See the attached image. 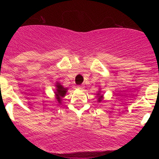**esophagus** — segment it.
Wrapping results in <instances>:
<instances>
[{
    "instance_id": "obj_1",
    "label": "esophagus",
    "mask_w": 159,
    "mask_h": 159,
    "mask_svg": "<svg viewBox=\"0 0 159 159\" xmlns=\"http://www.w3.org/2000/svg\"><path fill=\"white\" fill-rule=\"evenodd\" d=\"M78 89H83V88H84V87H83L82 85H78Z\"/></svg>"
}]
</instances>
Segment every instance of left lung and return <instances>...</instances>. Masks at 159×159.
<instances>
[{"label":"left lung","instance_id":"1","mask_svg":"<svg viewBox=\"0 0 159 159\" xmlns=\"http://www.w3.org/2000/svg\"><path fill=\"white\" fill-rule=\"evenodd\" d=\"M101 98H102V96H100L99 98H98V99H99V100H98V101H101Z\"/></svg>","mask_w":159,"mask_h":159}]
</instances>
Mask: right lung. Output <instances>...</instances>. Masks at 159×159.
<instances>
[{
    "label": "right lung",
    "mask_w": 159,
    "mask_h": 159,
    "mask_svg": "<svg viewBox=\"0 0 159 159\" xmlns=\"http://www.w3.org/2000/svg\"><path fill=\"white\" fill-rule=\"evenodd\" d=\"M56 92H55V94H56L57 99H58V102H61V97H63L64 96L66 95V93L67 89L64 88L62 85H60L59 83H57L56 85Z\"/></svg>",
    "instance_id": "obj_1"
}]
</instances>
